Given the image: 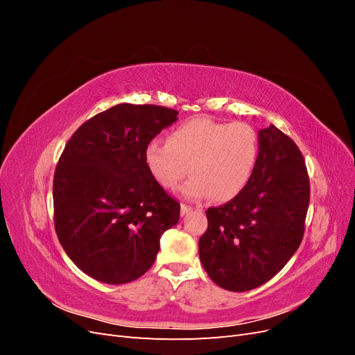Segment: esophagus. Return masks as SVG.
I'll list each match as a JSON object with an SVG mask.
<instances>
[{
	"label": "esophagus",
	"instance_id": "34e87169",
	"mask_svg": "<svg viewBox=\"0 0 355 355\" xmlns=\"http://www.w3.org/2000/svg\"><path fill=\"white\" fill-rule=\"evenodd\" d=\"M189 211H192V207L187 206V204H182V206H180V214H182V216H185V214H188Z\"/></svg>",
	"mask_w": 355,
	"mask_h": 355
}]
</instances>
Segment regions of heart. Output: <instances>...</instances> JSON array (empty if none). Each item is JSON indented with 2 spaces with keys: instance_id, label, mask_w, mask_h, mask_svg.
I'll return each mask as SVG.
<instances>
[{
  "instance_id": "b5f03b06",
  "label": "heart",
  "mask_w": 355,
  "mask_h": 355,
  "mask_svg": "<svg viewBox=\"0 0 355 355\" xmlns=\"http://www.w3.org/2000/svg\"><path fill=\"white\" fill-rule=\"evenodd\" d=\"M259 149V135L250 124L198 116L173 128L166 144L149 142L145 166L163 189H176L189 171L192 178L182 188L187 198L228 202L249 185Z\"/></svg>"
}]
</instances>
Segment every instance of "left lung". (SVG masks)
<instances>
[{
    "mask_svg": "<svg viewBox=\"0 0 355 355\" xmlns=\"http://www.w3.org/2000/svg\"><path fill=\"white\" fill-rule=\"evenodd\" d=\"M259 158L241 194L206 214L200 261L213 283L247 292L270 282L302 241L309 178L296 144L274 124L259 130Z\"/></svg>",
    "mask_w": 355,
    "mask_h": 355,
    "instance_id": "8db88e82",
    "label": "left lung"
}]
</instances>
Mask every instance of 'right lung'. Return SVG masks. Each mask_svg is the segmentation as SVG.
<instances>
[{"label":"right lung","instance_id":"1","mask_svg":"<svg viewBox=\"0 0 355 355\" xmlns=\"http://www.w3.org/2000/svg\"><path fill=\"white\" fill-rule=\"evenodd\" d=\"M178 111L120 103L85 121L68 141L53 180L55 228L69 259L106 284H125L153 266L180 204L145 166L148 144Z\"/></svg>","mask_w":355,"mask_h":355}]
</instances>
